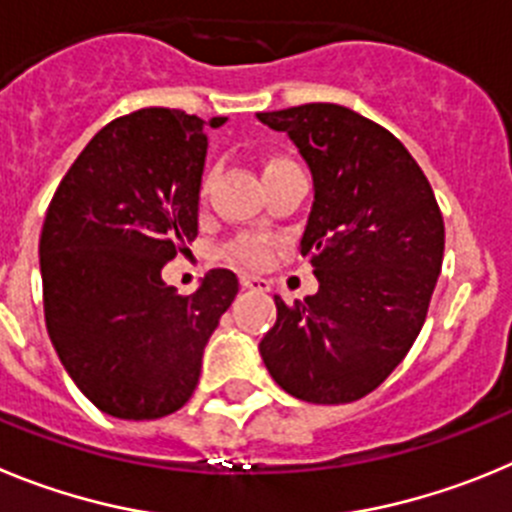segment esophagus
<instances>
[{
    "label": "esophagus",
    "mask_w": 512,
    "mask_h": 512,
    "mask_svg": "<svg viewBox=\"0 0 512 512\" xmlns=\"http://www.w3.org/2000/svg\"><path fill=\"white\" fill-rule=\"evenodd\" d=\"M239 285L247 290H267L270 288V283H267L265 278H260V275H242L239 278Z\"/></svg>",
    "instance_id": "esophagus-1"
}]
</instances>
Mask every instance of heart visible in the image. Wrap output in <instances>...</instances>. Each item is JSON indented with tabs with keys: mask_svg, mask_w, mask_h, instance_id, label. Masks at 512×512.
Returning a JSON list of instances; mask_svg holds the SVG:
<instances>
[{
	"mask_svg": "<svg viewBox=\"0 0 512 512\" xmlns=\"http://www.w3.org/2000/svg\"><path fill=\"white\" fill-rule=\"evenodd\" d=\"M285 158H270L265 163V168H270V165H278L283 163ZM232 257L239 262H245V265H260L262 260L267 257V242L260 237H242L237 239L232 245Z\"/></svg>",
	"mask_w": 512,
	"mask_h": 512,
	"instance_id": "1",
	"label": "heart"
}]
</instances>
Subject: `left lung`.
<instances>
[{
  "label": "left lung",
  "instance_id": "1",
  "mask_svg": "<svg viewBox=\"0 0 512 512\" xmlns=\"http://www.w3.org/2000/svg\"><path fill=\"white\" fill-rule=\"evenodd\" d=\"M257 119L311 170L301 255L319 280L293 306L275 296L262 362L293 398L352 403L403 362L426 321L444 260L439 204L403 142L352 109L303 104Z\"/></svg>",
  "mask_w": 512,
  "mask_h": 512
}]
</instances>
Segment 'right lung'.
I'll return each mask as SVG.
<instances>
[{
	"label": "right lung",
	"mask_w": 512,
	"mask_h": 512,
	"mask_svg": "<svg viewBox=\"0 0 512 512\" xmlns=\"http://www.w3.org/2000/svg\"><path fill=\"white\" fill-rule=\"evenodd\" d=\"M150 107L109 122L68 168L40 234L45 326L78 390L124 421L176 413L239 280L211 270L191 296L163 267L199 234L206 127Z\"/></svg>",
	"instance_id": "add662e5"
}]
</instances>
